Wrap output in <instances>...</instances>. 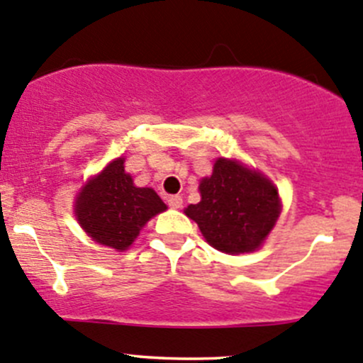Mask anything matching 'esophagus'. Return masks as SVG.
I'll use <instances>...</instances> for the list:
<instances>
[{"mask_svg":"<svg viewBox=\"0 0 363 363\" xmlns=\"http://www.w3.org/2000/svg\"><path fill=\"white\" fill-rule=\"evenodd\" d=\"M167 204H169L171 208H182L183 199L180 196H169V199H167Z\"/></svg>","mask_w":363,"mask_h":363,"instance_id":"esophagus-1","label":"esophagus"}]
</instances>
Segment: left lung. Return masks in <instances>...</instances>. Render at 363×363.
I'll return each mask as SVG.
<instances>
[{
  "label": "left lung",
  "instance_id": "left-lung-1",
  "mask_svg": "<svg viewBox=\"0 0 363 363\" xmlns=\"http://www.w3.org/2000/svg\"><path fill=\"white\" fill-rule=\"evenodd\" d=\"M199 190L201 203L186 206L185 215L199 225L209 245L223 253L259 248L279 216L274 185L238 160H216Z\"/></svg>",
  "mask_w": 363,
  "mask_h": 363
}]
</instances>
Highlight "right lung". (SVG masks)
<instances>
[{
	"mask_svg": "<svg viewBox=\"0 0 363 363\" xmlns=\"http://www.w3.org/2000/svg\"><path fill=\"white\" fill-rule=\"evenodd\" d=\"M164 209L166 204L155 190L134 186L133 178L124 171V159L108 164L99 177L82 189L74 204L85 233L115 250L129 248L141 227Z\"/></svg>",
	"mask_w": 363,
	"mask_h": 363,
	"instance_id": "right-lung-1",
	"label": "right lung"
}]
</instances>
